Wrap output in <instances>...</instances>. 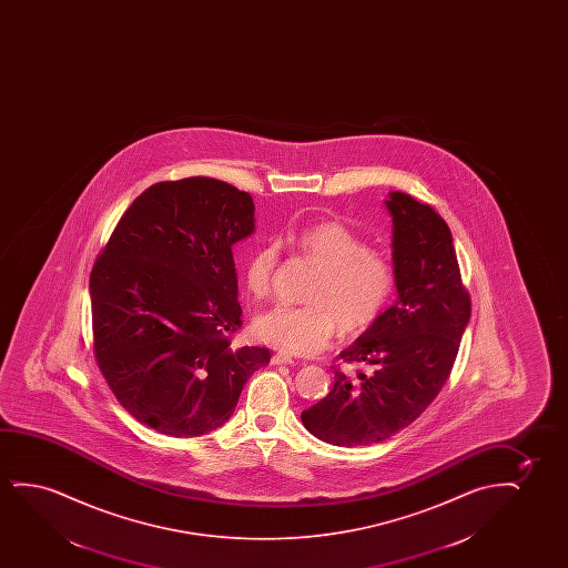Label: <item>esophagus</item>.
Instances as JSON below:
<instances>
[{
    "instance_id": "34e87169",
    "label": "esophagus",
    "mask_w": 568,
    "mask_h": 568,
    "mask_svg": "<svg viewBox=\"0 0 568 568\" xmlns=\"http://www.w3.org/2000/svg\"><path fill=\"white\" fill-rule=\"evenodd\" d=\"M273 365H295L296 358L288 355L285 351H277L272 357Z\"/></svg>"
}]
</instances>
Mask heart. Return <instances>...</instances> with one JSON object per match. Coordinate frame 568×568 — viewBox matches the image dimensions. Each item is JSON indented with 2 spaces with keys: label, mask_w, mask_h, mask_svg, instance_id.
I'll return each mask as SVG.
<instances>
[{
  "label": "heart",
  "mask_w": 568,
  "mask_h": 568,
  "mask_svg": "<svg viewBox=\"0 0 568 568\" xmlns=\"http://www.w3.org/2000/svg\"><path fill=\"white\" fill-rule=\"evenodd\" d=\"M296 246L322 273L306 306L277 304L256 318L262 342L293 355H314L326 349L342 332L361 334L381 318L396 287L388 257L342 221H318L295 234ZM280 264L277 242L257 246L244 267V285L256 298L272 293Z\"/></svg>",
  "instance_id": "b5f03b06"
}]
</instances>
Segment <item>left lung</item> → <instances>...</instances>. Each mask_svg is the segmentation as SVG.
I'll use <instances>...</instances> for the list:
<instances>
[{
	"label": "left lung",
	"mask_w": 568,
	"mask_h": 568,
	"mask_svg": "<svg viewBox=\"0 0 568 568\" xmlns=\"http://www.w3.org/2000/svg\"><path fill=\"white\" fill-rule=\"evenodd\" d=\"M394 223L397 301L339 357L366 366L335 384L301 415L308 433L334 446L381 443L409 427L448 381L471 316L446 221L404 192L386 200Z\"/></svg>",
	"instance_id": "left-lung-1"
}]
</instances>
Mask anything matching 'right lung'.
<instances>
[{"label": "right lung", "instance_id": "right-lung-1", "mask_svg": "<svg viewBox=\"0 0 568 568\" xmlns=\"http://www.w3.org/2000/svg\"><path fill=\"white\" fill-rule=\"evenodd\" d=\"M252 233L248 192L169 180L133 200L94 262V361L125 412L156 433L225 425L270 363V349L231 347L242 324L233 244Z\"/></svg>", "mask_w": 568, "mask_h": 568}]
</instances>
